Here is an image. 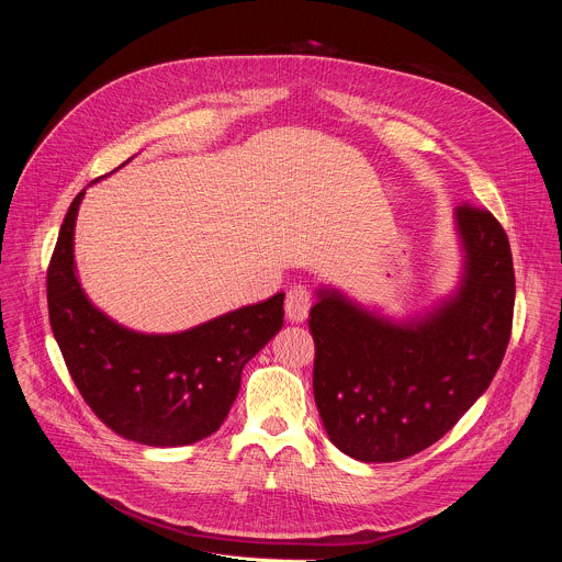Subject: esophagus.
Returning a JSON list of instances; mask_svg holds the SVG:
<instances>
[{
    "label": "esophagus",
    "mask_w": 562,
    "mask_h": 562,
    "mask_svg": "<svg viewBox=\"0 0 562 562\" xmlns=\"http://www.w3.org/2000/svg\"><path fill=\"white\" fill-rule=\"evenodd\" d=\"M284 308H286L289 319H293V323H304L306 315H308V308H311V293H308V289L302 286V284L291 286L286 291Z\"/></svg>",
    "instance_id": "esophagus-1"
}]
</instances>
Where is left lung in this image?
Listing matches in <instances>:
<instances>
[{"label":"left lung","instance_id":"1","mask_svg":"<svg viewBox=\"0 0 562 562\" xmlns=\"http://www.w3.org/2000/svg\"><path fill=\"white\" fill-rule=\"evenodd\" d=\"M458 291L412 323H391L331 289L308 313L313 395L329 440L362 462H395L438 442L487 391L509 338L516 278L509 239L462 204Z\"/></svg>","mask_w":562,"mask_h":562}]
</instances>
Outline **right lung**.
I'll return each mask as SVG.
<instances>
[{"mask_svg":"<svg viewBox=\"0 0 562 562\" xmlns=\"http://www.w3.org/2000/svg\"><path fill=\"white\" fill-rule=\"evenodd\" d=\"M85 191L68 206L46 273L50 329L68 373L117 436L148 447L198 442L220 429L245 364L282 329L284 293L182 334L120 327L91 304L75 273L72 233Z\"/></svg>","mask_w":562,"mask_h":562,"instance_id":"obj_1","label":"right lung"}]
</instances>
